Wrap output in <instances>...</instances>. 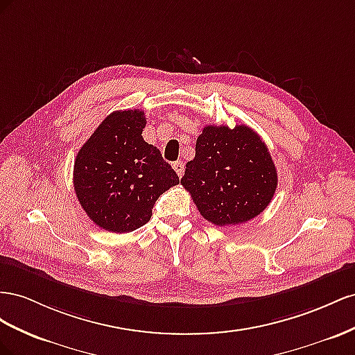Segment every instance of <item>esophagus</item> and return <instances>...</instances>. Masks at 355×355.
<instances>
[{
    "label": "esophagus",
    "instance_id": "obj_1",
    "mask_svg": "<svg viewBox=\"0 0 355 355\" xmlns=\"http://www.w3.org/2000/svg\"><path fill=\"white\" fill-rule=\"evenodd\" d=\"M172 168L175 169V172H177V175L181 178L183 177V174H184V164L181 160H177L174 165H172Z\"/></svg>",
    "mask_w": 355,
    "mask_h": 355
}]
</instances>
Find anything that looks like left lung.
I'll use <instances>...</instances> for the list:
<instances>
[{"mask_svg": "<svg viewBox=\"0 0 355 355\" xmlns=\"http://www.w3.org/2000/svg\"><path fill=\"white\" fill-rule=\"evenodd\" d=\"M181 184L200 216L216 226L245 223L263 212L278 186L277 168L257 132L245 125L205 126Z\"/></svg>", "mask_w": 355, "mask_h": 355, "instance_id": "1", "label": "left lung"}]
</instances>
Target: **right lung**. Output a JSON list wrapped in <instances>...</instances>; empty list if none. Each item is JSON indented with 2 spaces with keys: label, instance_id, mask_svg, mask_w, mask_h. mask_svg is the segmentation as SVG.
I'll return each instance as SVG.
<instances>
[{
  "label": "right lung",
  "instance_id": "obj_1",
  "mask_svg": "<svg viewBox=\"0 0 355 355\" xmlns=\"http://www.w3.org/2000/svg\"><path fill=\"white\" fill-rule=\"evenodd\" d=\"M139 110L107 116L74 160L80 205L101 229L125 234L144 226L162 193L180 183L159 148L146 143Z\"/></svg>",
  "mask_w": 355,
  "mask_h": 355
}]
</instances>
